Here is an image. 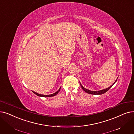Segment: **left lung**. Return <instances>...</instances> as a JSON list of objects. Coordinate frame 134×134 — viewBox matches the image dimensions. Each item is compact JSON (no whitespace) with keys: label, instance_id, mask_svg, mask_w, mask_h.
Listing matches in <instances>:
<instances>
[{"label":"left lung","instance_id":"8db88e82","mask_svg":"<svg viewBox=\"0 0 134 134\" xmlns=\"http://www.w3.org/2000/svg\"><path fill=\"white\" fill-rule=\"evenodd\" d=\"M117 80H115L114 83L116 82V81H117ZM80 86H81V88L83 89V90L85 92H86V93H88V94H93V95H101V94H104V93H105L106 92H107V91L113 85V84L112 86H109V88H106V89H105L97 91H90V90H88V89H86L84 88V87H83L82 85H81V84L80 83Z\"/></svg>","mask_w":134,"mask_h":134}]
</instances>
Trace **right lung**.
<instances>
[{
	"label": "right lung",
	"mask_w": 134,
	"mask_h": 134,
	"mask_svg": "<svg viewBox=\"0 0 134 134\" xmlns=\"http://www.w3.org/2000/svg\"><path fill=\"white\" fill-rule=\"evenodd\" d=\"M60 89H61V88L58 90L56 92H55V93H54V94H51V95H41V94H38V93H37V92H34V91H33V93H34L36 95H37V96H41V97H52V96H55V95H56L58 93H59V92L60 91Z\"/></svg>",
	"instance_id": "right-lung-1"
}]
</instances>
